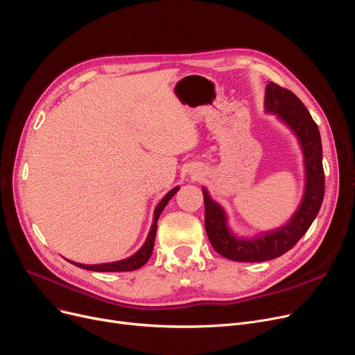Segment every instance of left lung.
<instances>
[{
    "label": "left lung",
    "mask_w": 355,
    "mask_h": 355,
    "mask_svg": "<svg viewBox=\"0 0 355 355\" xmlns=\"http://www.w3.org/2000/svg\"><path fill=\"white\" fill-rule=\"evenodd\" d=\"M264 109L266 113L275 114L297 137L303 153L304 191L297 210L287 223L268 232L243 238L232 232L225 209L203 187L205 226L209 241L216 252L239 263H261L291 250L311 227L325 194L320 133L304 104L291 91L270 83L266 88Z\"/></svg>",
    "instance_id": "obj_1"
}]
</instances>
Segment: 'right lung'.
Masks as SVG:
<instances>
[{
	"label": "right lung",
	"instance_id": "1",
	"mask_svg": "<svg viewBox=\"0 0 355 355\" xmlns=\"http://www.w3.org/2000/svg\"><path fill=\"white\" fill-rule=\"evenodd\" d=\"M180 190V187H174L171 191H168L161 202L158 203V206L155 207V211H153V222L150 225L149 234L146 236L145 243L137 250L133 255L120 259V261H114V263H103V264H92V266H87V264H80V263H73V261H69L73 266L84 268V270H91V271H100V272H119V271H133L144 267L148 259L152 255L153 251V243H155V235H157V225H158V219L162 213V210L165 209V206L168 205L169 200L173 198V196Z\"/></svg>",
	"mask_w": 355,
	"mask_h": 355
}]
</instances>
